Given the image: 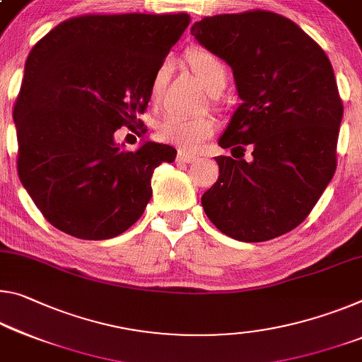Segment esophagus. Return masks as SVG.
<instances>
[{"label":"esophagus","mask_w":362,"mask_h":362,"mask_svg":"<svg viewBox=\"0 0 362 362\" xmlns=\"http://www.w3.org/2000/svg\"><path fill=\"white\" fill-rule=\"evenodd\" d=\"M177 159L179 160H182V163H194V160H197L198 158L194 156V154H192V153H187V151H179V154H177Z\"/></svg>","instance_id":"obj_1"}]
</instances>
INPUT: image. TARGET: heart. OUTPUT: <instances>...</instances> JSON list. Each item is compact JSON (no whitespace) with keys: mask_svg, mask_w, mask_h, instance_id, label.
Wrapping results in <instances>:
<instances>
[{"mask_svg":"<svg viewBox=\"0 0 362 362\" xmlns=\"http://www.w3.org/2000/svg\"><path fill=\"white\" fill-rule=\"evenodd\" d=\"M187 61L190 64L192 71L197 74V77L202 80L203 85L209 91H214L226 83L227 74L226 67H223L222 61L216 54L209 53V51L197 48L192 49L187 54ZM165 74H168V66L163 64L158 67L154 72L151 80V98L158 100L160 91L164 87ZM217 129L216 120L211 116L203 117H180V116H169L165 117L163 122L158 125L156 134L159 140L174 143L187 150H193L197 148L203 140L209 139L214 135Z\"/></svg>","mask_w":362,"mask_h":362,"instance_id":"b5f03b06","label":"heart"}]
</instances>
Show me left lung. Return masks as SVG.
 Instances as JSON below:
<instances>
[{"label": "left lung", "instance_id": "obj_1", "mask_svg": "<svg viewBox=\"0 0 362 362\" xmlns=\"http://www.w3.org/2000/svg\"><path fill=\"white\" fill-rule=\"evenodd\" d=\"M192 35L233 71L240 100L219 139L253 160L217 156L203 194L209 221L240 242H267L306 219L337 169L343 117L329 57L293 21L271 11L219 14ZM233 154V153H232Z\"/></svg>", "mask_w": 362, "mask_h": 362}]
</instances>
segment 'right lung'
Wrapping results in <instances>:
<instances>
[{"mask_svg": "<svg viewBox=\"0 0 362 362\" xmlns=\"http://www.w3.org/2000/svg\"><path fill=\"white\" fill-rule=\"evenodd\" d=\"M190 24L179 14H85L32 48L14 106L17 174L45 219L82 240L117 237L151 199V175L175 148L114 140L141 125L151 80Z\"/></svg>", "mask_w": 362, "mask_h": 362, "instance_id": "1", "label": "right lung"}]
</instances>
